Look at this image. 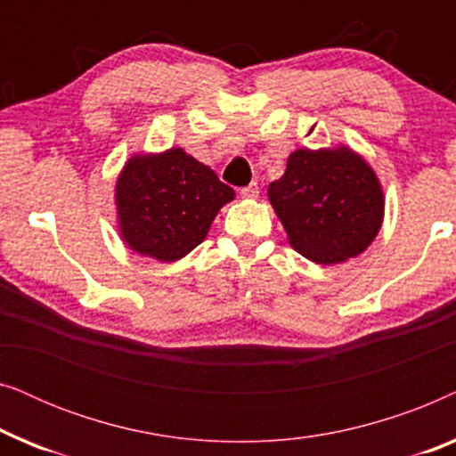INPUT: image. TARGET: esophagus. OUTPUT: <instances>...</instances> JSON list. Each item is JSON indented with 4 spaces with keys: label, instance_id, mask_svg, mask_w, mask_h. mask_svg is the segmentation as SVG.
<instances>
[{
    "label": "esophagus",
    "instance_id": "34e87169",
    "mask_svg": "<svg viewBox=\"0 0 456 456\" xmlns=\"http://www.w3.org/2000/svg\"><path fill=\"white\" fill-rule=\"evenodd\" d=\"M240 195L242 199H255L259 195V184L251 183L248 186H245V189H240Z\"/></svg>",
    "mask_w": 456,
    "mask_h": 456
}]
</instances>
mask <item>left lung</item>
<instances>
[{
  "mask_svg": "<svg viewBox=\"0 0 456 456\" xmlns=\"http://www.w3.org/2000/svg\"><path fill=\"white\" fill-rule=\"evenodd\" d=\"M267 195L290 245L315 264H340L363 253L382 226V186L348 147L298 149Z\"/></svg>",
  "mask_w": 456,
  "mask_h": 456,
  "instance_id": "1",
  "label": "left lung"
}]
</instances>
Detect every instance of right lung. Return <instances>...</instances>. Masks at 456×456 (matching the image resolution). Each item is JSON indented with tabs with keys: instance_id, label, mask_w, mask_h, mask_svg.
<instances>
[{
	"instance_id": "1",
	"label": "right lung",
	"mask_w": 456,
	"mask_h": 456,
	"mask_svg": "<svg viewBox=\"0 0 456 456\" xmlns=\"http://www.w3.org/2000/svg\"><path fill=\"white\" fill-rule=\"evenodd\" d=\"M234 191L183 149L134 155L116 184L120 232L133 251L176 261L201 245Z\"/></svg>"
}]
</instances>
